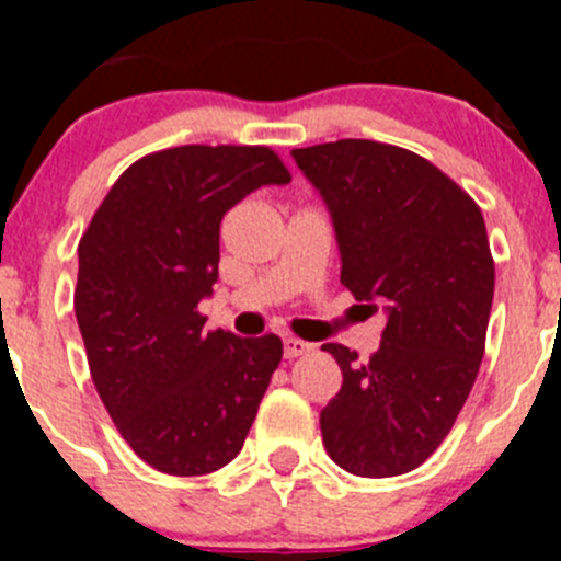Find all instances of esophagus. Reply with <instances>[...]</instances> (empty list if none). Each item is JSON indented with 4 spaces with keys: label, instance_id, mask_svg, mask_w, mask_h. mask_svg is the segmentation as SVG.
Listing matches in <instances>:
<instances>
[{
    "label": "esophagus",
    "instance_id": "1",
    "mask_svg": "<svg viewBox=\"0 0 561 561\" xmlns=\"http://www.w3.org/2000/svg\"><path fill=\"white\" fill-rule=\"evenodd\" d=\"M311 348H314L311 342L297 340V336H286V340H284V354H286V359H297V356L309 354Z\"/></svg>",
    "mask_w": 561,
    "mask_h": 561
}]
</instances>
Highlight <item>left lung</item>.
<instances>
[{
  "mask_svg": "<svg viewBox=\"0 0 561 561\" xmlns=\"http://www.w3.org/2000/svg\"><path fill=\"white\" fill-rule=\"evenodd\" d=\"M291 157L331 213L342 286L388 311L368 362L323 345L342 370L320 413L325 453L359 478L413 472L453 430L483 359L494 297L483 213L408 148L336 140Z\"/></svg>",
  "mask_w": 561,
  "mask_h": 561,
  "instance_id": "1",
  "label": "left lung"
}]
</instances>
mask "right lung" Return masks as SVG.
Returning a JSON list of instances; mask_svg holds the SVG:
<instances>
[{
  "label": "right lung",
  "mask_w": 561,
  "mask_h": 561,
  "mask_svg": "<svg viewBox=\"0 0 561 561\" xmlns=\"http://www.w3.org/2000/svg\"><path fill=\"white\" fill-rule=\"evenodd\" d=\"M289 171L266 146H180L121 173L78 244L76 317L114 427L157 472H216L250 433L280 336L205 331L232 205Z\"/></svg>",
  "instance_id": "obj_1"
}]
</instances>
